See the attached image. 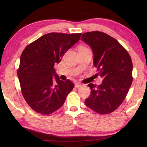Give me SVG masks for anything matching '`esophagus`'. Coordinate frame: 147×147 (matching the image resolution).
Returning <instances> with one entry per match:
<instances>
[{"label": "esophagus", "instance_id": "obj_1", "mask_svg": "<svg viewBox=\"0 0 147 147\" xmlns=\"http://www.w3.org/2000/svg\"><path fill=\"white\" fill-rule=\"evenodd\" d=\"M82 86V84H80V83H77V84H75V87H76V88H78L81 87Z\"/></svg>", "mask_w": 147, "mask_h": 147}]
</instances>
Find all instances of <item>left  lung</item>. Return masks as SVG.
I'll return each mask as SVG.
<instances>
[{
  "mask_svg": "<svg viewBox=\"0 0 147 147\" xmlns=\"http://www.w3.org/2000/svg\"><path fill=\"white\" fill-rule=\"evenodd\" d=\"M81 40L91 47L94 65L103 78L99 86L88 84L91 94L86 105L98 114L111 113L125 99L132 84L131 58L117 40L102 32H87Z\"/></svg>",
  "mask_w": 147,
  "mask_h": 147,
  "instance_id": "obj_1",
  "label": "left lung"
}]
</instances>
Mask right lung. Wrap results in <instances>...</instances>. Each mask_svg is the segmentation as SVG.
<instances>
[{
    "label": "right lung",
    "mask_w": 147,
    "mask_h": 147,
    "mask_svg": "<svg viewBox=\"0 0 147 147\" xmlns=\"http://www.w3.org/2000/svg\"><path fill=\"white\" fill-rule=\"evenodd\" d=\"M82 33L45 34L25 47L17 71L21 92L33 110L50 114L63 106L74 84L59 80L54 65L80 39Z\"/></svg>",
    "instance_id": "obj_1"
}]
</instances>
